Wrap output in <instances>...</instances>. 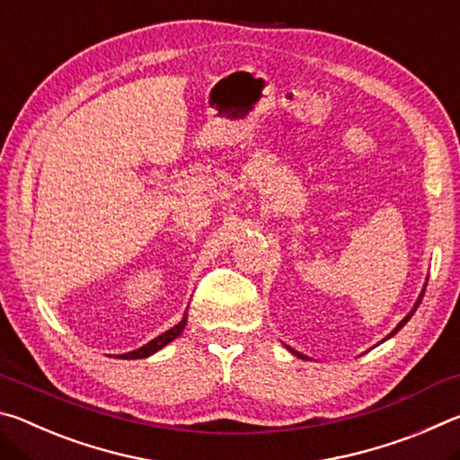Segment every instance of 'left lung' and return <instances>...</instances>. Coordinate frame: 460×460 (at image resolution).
<instances>
[{"label": "left lung", "mask_w": 460, "mask_h": 460, "mask_svg": "<svg viewBox=\"0 0 460 460\" xmlns=\"http://www.w3.org/2000/svg\"><path fill=\"white\" fill-rule=\"evenodd\" d=\"M424 292H426V286L422 288V292H420V296H418V300H416V305H414V308H411V310H410V313H408L406 316H403V318H402V321H400V324H398V326H395V329H394L392 332H389L385 339H392V337H394V334H395V332H398V331L402 329V326H403V324H406V323L410 321V318H411V316H414V313H416V308L420 306V302H422V298H424ZM385 339H384V341H385ZM286 349H288V351H290V353H294L296 357H300V359H308V357H306V355H302V353H298V351H294V349H290V347H286Z\"/></svg>", "instance_id": "obj_1"}]
</instances>
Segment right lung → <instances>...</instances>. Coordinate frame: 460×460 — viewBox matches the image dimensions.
Instances as JSON below:
<instances>
[{
	"label": "right lung",
	"mask_w": 460,
	"mask_h": 460,
	"mask_svg": "<svg viewBox=\"0 0 460 460\" xmlns=\"http://www.w3.org/2000/svg\"><path fill=\"white\" fill-rule=\"evenodd\" d=\"M184 326H186V313L182 316V321L178 323V324H174L172 329H168L166 332H162L160 337H155L150 342H146L144 347L136 349V351L123 353V355H118V357H119V359H144V357H150L154 353H158L162 347H166L168 342H172L176 337H181V332L184 331Z\"/></svg>",
	"instance_id": "1"
}]
</instances>
